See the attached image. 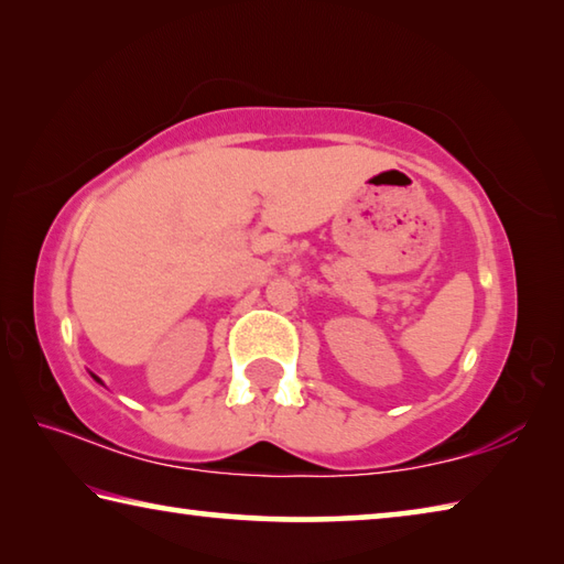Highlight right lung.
I'll return each instance as SVG.
<instances>
[{"mask_svg": "<svg viewBox=\"0 0 564 564\" xmlns=\"http://www.w3.org/2000/svg\"><path fill=\"white\" fill-rule=\"evenodd\" d=\"M91 378H94V380H97V383H101V378H97V376H94V373H91ZM101 386H104V383H101Z\"/></svg>", "mask_w": 564, "mask_h": 564, "instance_id": "right-lung-1", "label": "right lung"}]
</instances>
